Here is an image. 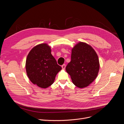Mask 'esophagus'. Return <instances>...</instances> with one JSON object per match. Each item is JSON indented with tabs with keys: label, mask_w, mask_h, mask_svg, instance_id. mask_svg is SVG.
Listing matches in <instances>:
<instances>
[{
	"label": "esophagus",
	"mask_w": 124,
	"mask_h": 124,
	"mask_svg": "<svg viewBox=\"0 0 124 124\" xmlns=\"http://www.w3.org/2000/svg\"><path fill=\"white\" fill-rule=\"evenodd\" d=\"M65 68H66V65H65V64H63V65L62 66V69L65 70Z\"/></svg>",
	"instance_id": "1"
}]
</instances>
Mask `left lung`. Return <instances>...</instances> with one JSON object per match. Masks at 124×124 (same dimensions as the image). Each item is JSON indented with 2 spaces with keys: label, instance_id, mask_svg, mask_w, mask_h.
<instances>
[{
  "label": "left lung",
  "instance_id": "1",
  "mask_svg": "<svg viewBox=\"0 0 124 124\" xmlns=\"http://www.w3.org/2000/svg\"><path fill=\"white\" fill-rule=\"evenodd\" d=\"M99 69L98 55L90 45L80 42L74 46L66 70L75 85L80 88L89 86L97 78Z\"/></svg>",
  "mask_w": 124,
  "mask_h": 124
}]
</instances>
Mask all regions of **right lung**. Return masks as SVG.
Segmentation results:
<instances>
[{
  "instance_id": "add662e5",
  "label": "right lung",
  "mask_w": 124,
  "mask_h": 124,
  "mask_svg": "<svg viewBox=\"0 0 124 124\" xmlns=\"http://www.w3.org/2000/svg\"><path fill=\"white\" fill-rule=\"evenodd\" d=\"M25 68L31 82L42 88H46L54 83L56 75L62 69L46 43L38 45L30 51Z\"/></svg>"
}]
</instances>
